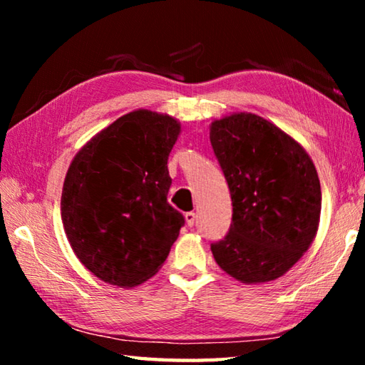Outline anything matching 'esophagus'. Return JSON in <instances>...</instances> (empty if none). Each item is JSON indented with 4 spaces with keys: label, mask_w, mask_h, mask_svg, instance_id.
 Listing matches in <instances>:
<instances>
[{
    "label": "esophagus",
    "mask_w": 365,
    "mask_h": 365,
    "mask_svg": "<svg viewBox=\"0 0 365 365\" xmlns=\"http://www.w3.org/2000/svg\"><path fill=\"white\" fill-rule=\"evenodd\" d=\"M185 220H187L188 227H193L195 220H196V214L195 212H187V214H185Z\"/></svg>",
    "instance_id": "1"
}]
</instances>
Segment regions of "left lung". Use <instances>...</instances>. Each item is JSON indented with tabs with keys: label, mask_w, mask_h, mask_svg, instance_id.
<instances>
[{
	"label": "left lung",
	"mask_w": 365,
	"mask_h": 365,
	"mask_svg": "<svg viewBox=\"0 0 365 365\" xmlns=\"http://www.w3.org/2000/svg\"><path fill=\"white\" fill-rule=\"evenodd\" d=\"M209 138L233 206L227 235L211 243L215 262L243 283L279 279L317 233V170L292 137L255 114L212 122Z\"/></svg>",
	"instance_id": "8db88e82"
}]
</instances>
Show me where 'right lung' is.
Here are the masks:
<instances>
[{
  "mask_svg": "<svg viewBox=\"0 0 365 365\" xmlns=\"http://www.w3.org/2000/svg\"><path fill=\"white\" fill-rule=\"evenodd\" d=\"M178 133L172 117L133 110L91 138L67 170L66 235L80 262L110 285L135 287L156 274L185 225L168 201Z\"/></svg>",
  "mask_w": 365,
  "mask_h": 365,
  "instance_id": "1",
  "label": "right lung"
}]
</instances>
